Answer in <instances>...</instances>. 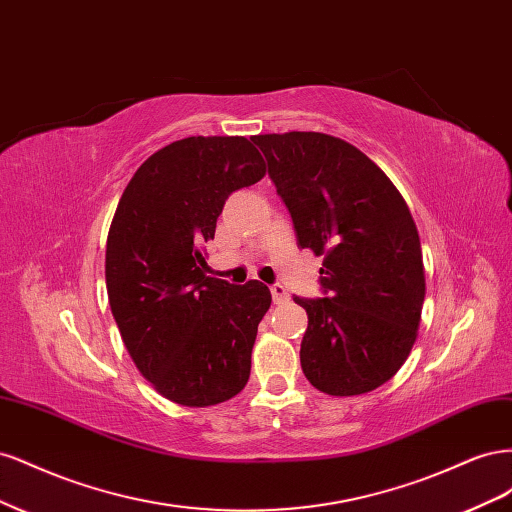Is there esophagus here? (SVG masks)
Returning a JSON list of instances; mask_svg holds the SVG:
<instances>
[{
    "mask_svg": "<svg viewBox=\"0 0 512 512\" xmlns=\"http://www.w3.org/2000/svg\"><path fill=\"white\" fill-rule=\"evenodd\" d=\"M271 297H273V303L280 305V303H286L288 301V292L282 284H273L271 286Z\"/></svg>",
    "mask_w": 512,
    "mask_h": 512,
    "instance_id": "esophagus-1",
    "label": "esophagus"
}]
</instances>
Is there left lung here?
<instances>
[{
  "mask_svg": "<svg viewBox=\"0 0 512 512\" xmlns=\"http://www.w3.org/2000/svg\"><path fill=\"white\" fill-rule=\"evenodd\" d=\"M254 143L299 245L324 256V297H294L307 312L303 374L327 395L374 391L406 363L425 301L421 241L406 200L342 138L288 132Z\"/></svg>",
  "mask_w": 512,
  "mask_h": 512,
  "instance_id": "1",
  "label": "left lung"
}]
</instances>
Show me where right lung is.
Segmentation results:
<instances>
[{
	"label": "right lung",
	"instance_id": "right-lung-1",
	"mask_svg": "<svg viewBox=\"0 0 512 512\" xmlns=\"http://www.w3.org/2000/svg\"><path fill=\"white\" fill-rule=\"evenodd\" d=\"M265 177L243 136H190L153 153L123 190L106 239L111 312L138 371L175 404L207 408L250 378L269 288L207 275L226 198Z\"/></svg>",
	"mask_w": 512,
	"mask_h": 512
}]
</instances>
